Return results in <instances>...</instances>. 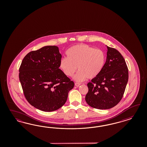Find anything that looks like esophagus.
<instances>
[{"mask_svg":"<svg viewBox=\"0 0 147 147\" xmlns=\"http://www.w3.org/2000/svg\"><path fill=\"white\" fill-rule=\"evenodd\" d=\"M80 85H81V84L80 83H78V82H76V84H75V86H76V87H79V86H80Z\"/></svg>","mask_w":147,"mask_h":147,"instance_id":"esophagus-1","label":"esophagus"}]
</instances>
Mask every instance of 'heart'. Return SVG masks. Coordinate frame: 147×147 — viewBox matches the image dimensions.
<instances>
[{
  "label": "heart",
  "instance_id": "1",
  "mask_svg": "<svg viewBox=\"0 0 147 147\" xmlns=\"http://www.w3.org/2000/svg\"><path fill=\"white\" fill-rule=\"evenodd\" d=\"M67 58L61 59L60 67L65 75L71 76L77 69L74 76L78 81L93 79L98 76L105 63V54L102 50L95 49L87 45L73 46L66 52Z\"/></svg>",
  "mask_w": 147,
  "mask_h": 147
}]
</instances>
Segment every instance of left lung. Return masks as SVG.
<instances>
[{
	"label": "left lung",
	"instance_id": "obj_1",
	"mask_svg": "<svg viewBox=\"0 0 147 147\" xmlns=\"http://www.w3.org/2000/svg\"><path fill=\"white\" fill-rule=\"evenodd\" d=\"M107 59L100 74L87 84L85 100L90 107L108 109L115 106L123 96L128 81L125 59L114 48L107 46Z\"/></svg>",
	"mask_w": 147,
	"mask_h": 147
}]
</instances>
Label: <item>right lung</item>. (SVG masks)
Listing matches in <instances>:
<instances>
[{
	"instance_id": "right-lung-1",
	"label": "right lung",
	"mask_w": 147,
	"mask_h": 147,
	"mask_svg": "<svg viewBox=\"0 0 147 147\" xmlns=\"http://www.w3.org/2000/svg\"><path fill=\"white\" fill-rule=\"evenodd\" d=\"M61 54L56 46L31 51L22 60L19 78L25 97L32 106L56 111L66 103L74 83L59 68Z\"/></svg>"
}]
</instances>
